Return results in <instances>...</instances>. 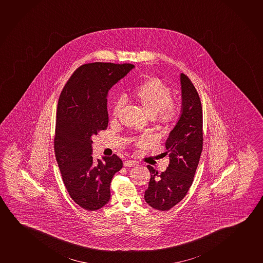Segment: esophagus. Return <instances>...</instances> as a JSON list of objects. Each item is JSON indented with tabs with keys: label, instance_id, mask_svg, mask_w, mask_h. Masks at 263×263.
Wrapping results in <instances>:
<instances>
[{
	"label": "esophagus",
	"instance_id": "esophagus-1",
	"mask_svg": "<svg viewBox=\"0 0 263 263\" xmlns=\"http://www.w3.org/2000/svg\"><path fill=\"white\" fill-rule=\"evenodd\" d=\"M137 164V162L133 160H126L124 162V166L126 167H132Z\"/></svg>",
	"mask_w": 263,
	"mask_h": 263
}]
</instances>
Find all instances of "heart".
Here are the masks:
<instances>
[{"instance_id": "1", "label": "heart", "mask_w": 263, "mask_h": 263, "mask_svg": "<svg viewBox=\"0 0 263 263\" xmlns=\"http://www.w3.org/2000/svg\"><path fill=\"white\" fill-rule=\"evenodd\" d=\"M130 96L151 118L162 124L173 122L178 116V107L172 101L171 89L157 78H145L134 87ZM123 104L121 99L115 102L112 108L113 118H118Z\"/></svg>"}]
</instances>
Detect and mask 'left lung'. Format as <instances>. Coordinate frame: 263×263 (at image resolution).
I'll return each instance as SVG.
<instances>
[{"mask_svg":"<svg viewBox=\"0 0 263 263\" xmlns=\"http://www.w3.org/2000/svg\"><path fill=\"white\" fill-rule=\"evenodd\" d=\"M181 112L165 142L170 162L158 174L147 165L151 177L145 202L154 209L168 211L186 195L198 166L202 149V110L198 93L183 73L180 74Z\"/></svg>","mask_w":263,"mask_h":263,"instance_id":"1","label":"left lung"}]
</instances>
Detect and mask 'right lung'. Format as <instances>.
Listing matches in <instances>:
<instances>
[{
    "instance_id": "right-lung-1",
    "label": "right lung",
    "mask_w": 263,
    "mask_h": 263,
    "mask_svg": "<svg viewBox=\"0 0 263 263\" xmlns=\"http://www.w3.org/2000/svg\"><path fill=\"white\" fill-rule=\"evenodd\" d=\"M135 69L132 64L82 65L65 85L58 102L54 149L65 186L83 209L96 211L110 199V183L123 166L116 155L92 157V137L108 124L107 95Z\"/></svg>"
}]
</instances>
